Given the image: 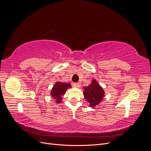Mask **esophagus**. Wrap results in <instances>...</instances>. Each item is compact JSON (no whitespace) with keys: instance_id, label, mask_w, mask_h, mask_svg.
Wrapping results in <instances>:
<instances>
[{"instance_id":"esophagus-1","label":"esophagus","mask_w":151,"mask_h":151,"mask_svg":"<svg viewBox=\"0 0 151 151\" xmlns=\"http://www.w3.org/2000/svg\"><path fill=\"white\" fill-rule=\"evenodd\" d=\"M73 86L76 87V88H80L81 87V84L78 83H76L73 84Z\"/></svg>"}]
</instances>
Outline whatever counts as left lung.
Wrapping results in <instances>:
<instances>
[{
    "label": "left lung",
    "mask_w": 151,
    "mask_h": 151,
    "mask_svg": "<svg viewBox=\"0 0 151 151\" xmlns=\"http://www.w3.org/2000/svg\"><path fill=\"white\" fill-rule=\"evenodd\" d=\"M85 99L91 107H94L101 101L104 97V91L96 81L93 80L92 83L86 87L84 90Z\"/></svg>",
    "instance_id": "left-lung-1"
}]
</instances>
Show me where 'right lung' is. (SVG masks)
Here are the masks:
<instances>
[{"label": "right lung", "instance_id": "1", "mask_svg": "<svg viewBox=\"0 0 151 151\" xmlns=\"http://www.w3.org/2000/svg\"><path fill=\"white\" fill-rule=\"evenodd\" d=\"M71 86L69 83H57L53 86V88L52 89L51 95L52 97L55 99L56 103H60L62 101V96L64 95L66 91L68 88H70Z\"/></svg>", "mask_w": 151, "mask_h": 151}]
</instances>
